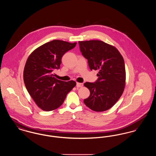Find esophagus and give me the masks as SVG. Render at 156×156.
<instances>
[{
  "instance_id": "esophagus-1",
  "label": "esophagus",
  "mask_w": 156,
  "mask_h": 156,
  "mask_svg": "<svg viewBox=\"0 0 156 156\" xmlns=\"http://www.w3.org/2000/svg\"><path fill=\"white\" fill-rule=\"evenodd\" d=\"M76 87L78 88H80L83 87V83H79V82H76Z\"/></svg>"
}]
</instances>
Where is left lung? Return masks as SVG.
<instances>
[{
	"label": "left lung",
	"mask_w": 156,
	"mask_h": 156,
	"mask_svg": "<svg viewBox=\"0 0 156 156\" xmlns=\"http://www.w3.org/2000/svg\"><path fill=\"white\" fill-rule=\"evenodd\" d=\"M79 45L90 70H99L97 81L84 83L90 95L83 102L94 111H107L117 102L125 87L123 58L116 47L102 41H81Z\"/></svg>",
	"instance_id": "obj_1"
}]
</instances>
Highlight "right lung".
Here are the masks:
<instances>
[{
	"instance_id": "right-lung-1",
	"label": "right lung",
	"mask_w": 156,
	"mask_h": 156,
	"mask_svg": "<svg viewBox=\"0 0 156 156\" xmlns=\"http://www.w3.org/2000/svg\"><path fill=\"white\" fill-rule=\"evenodd\" d=\"M76 44L54 40L38 47L27 59L24 82L30 96L42 110L51 111L59 108L67 94L76 85L73 80L56 79L53 73L55 69H59L63 55Z\"/></svg>"
}]
</instances>
